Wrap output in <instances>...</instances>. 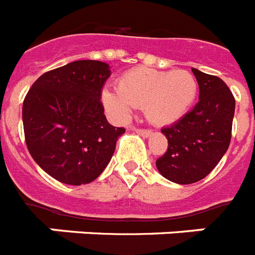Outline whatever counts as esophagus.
Returning a JSON list of instances; mask_svg holds the SVG:
<instances>
[{
	"label": "esophagus",
	"mask_w": 255,
	"mask_h": 255,
	"mask_svg": "<svg viewBox=\"0 0 255 255\" xmlns=\"http://www.w3.org/2000/svg\"><path fill=\"white\" fill-rule=\"evenodd\" d=\"M133 129L134 131H137V133H139L140 135H143V137H148V135L152 133L150 129H140V128H133Z\"/></svg>",
	"instance_id": "34e87169"
}]
</instances>
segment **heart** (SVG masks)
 Segmentation results:
<instances>
[{"instance_id": "obj_1", "label": "heart", "mask_w": 255, "mask_h": 255, "mask_svg": "<svg viewBox=\"0 0 255 255\" xmlns=\"http://www.w3.org/2000/svg\"><path fill=\"white\" fill-rule=\"evenodd\" d=\"M196 96L197 81L188 71L137 68L118 79L117 92L104 89L101 101L120 121L130 117L133 107H139L150 121L168 125L188 112Z\"/></svg>"}]
</instances>
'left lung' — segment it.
Listing matches in <instances>:
<instances>
[{"instance_id": "1", "label": "left lung", "mask_w": 255, "mask_h": 255, "mask_svg": "<svg viewBox=\"0 0 255 255\" xmlns=\"http://www.w3.org/2000/svg\"><path fill=\"white\" fill-rule=\"evenodd\" d=\"M199 103L174 125L163 128L168 147L156 159L160 174L178 184L204 179L227 152L232 139L236 100L220 77L192 68Z\"/></svg>"}]
</instances>
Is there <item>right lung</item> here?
Segmentation results:
<instances>
[{"mask_svg":"<svg viewBox=\"0 0 255 255\" xmlns=\"http://www.w3.org/2000/svg\"><path fill=\"white\" fill-rule=\"evenodd\" d=\"M109 76L107 63L77 60L43 73L24 97L22 121L28 152L59 182H93L125 131L104 115L101 89Z\"/></svg>","mask_w":255,"mask_h":255,"instance_id":"add662e5","label":"right lung"}]
</instances>
